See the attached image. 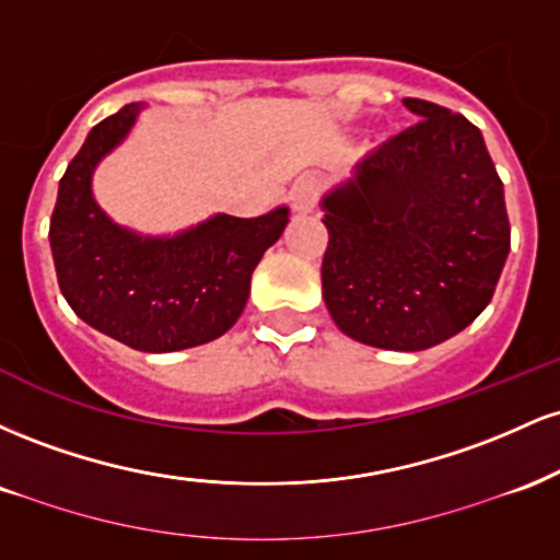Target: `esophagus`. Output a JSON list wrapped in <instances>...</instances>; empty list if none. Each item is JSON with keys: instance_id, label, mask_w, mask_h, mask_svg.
Returning <instances> with one entry per match:
<instances>
[{"instance_id": "34e87169", "label": "esophagus", "mask_w": 560, "mask_h": 560, "mask_svg": "<svg viewBox=\"0 0 560 560\" xmlns=\"http://www.w3.org/2000/svg\"><path fill=\"white\" fill-rule=\"evenodd\" d=\"M320 197V178L318 176H302L292 189V205L294 210L305 213V210L316 208Z\"/></svg>"}]
</instances>
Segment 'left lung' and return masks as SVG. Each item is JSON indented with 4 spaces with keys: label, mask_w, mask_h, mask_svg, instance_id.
Masks as SVG:
<instances>
[{
    "label": "left lung",
    "mask_w": 560,
    "mask_h": 560,
    "mask_svg": "<svg viewBox=\"0 0 560 560\" xmlns=\"http://www.w3.org/2000/svg\"><path fill=\"white\" fill-rule=\"evenodd\" d=\"M419 115L324 199L320 262L334 324L355 342L416 352L464 331L490 305L511 223L479 128L405 96Z\"/></svg>",
    "instance_id": "obj_1"
}]
</instances>
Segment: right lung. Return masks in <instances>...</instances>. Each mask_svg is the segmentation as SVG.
Masks as SVG:
<instances>
[{
  "instance_id": "1",
  "label": "right lung",
  "mask_w": 560,
  "mask_h": 560,
  "mask_svg": "<svg viewBox=\"0 0 560 560\" xmlns=\"http://www.w3.org/2000/svg\"><path fill=\"white\" fill-rule=\"evenodd\" d=\"M139 105L89 131L60 178L49 223L57 284L96 331L141 352H176L226 334L247 305L249 279L279 240L289 210L215 215L173 240H141L115 226L92 197V171L126 137Z\"/></svg>"
}]
</instances>
